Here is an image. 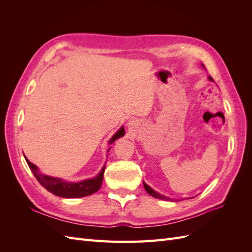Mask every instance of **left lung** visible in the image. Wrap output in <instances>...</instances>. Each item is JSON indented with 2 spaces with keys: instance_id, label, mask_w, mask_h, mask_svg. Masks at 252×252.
<instances>
[{
  "instance_id": "1",
  "label": "left lung",
  "mask_w": 252,
  "mask_h": 252,
  "mask_svg": "<svg viewBox=\"0 0 252 252\" xmlns=\"http://www.w3.org/2000/svg\"><path fill=\"white\" fill-rule=\"evenodd\" d=\"M209 80L210 81H213V79L211 78V77H209ZM144 183V182H143ZM144 187H145V189H146V191L150 194V195H152L154 197H157V199H159V200H165V201H168V200H170L169 197H167V196H165V195H162V194H159V193H158L157 191H155L154 189L152 188H150L146 183H144Z\"/></svg>"
}]
</instances>
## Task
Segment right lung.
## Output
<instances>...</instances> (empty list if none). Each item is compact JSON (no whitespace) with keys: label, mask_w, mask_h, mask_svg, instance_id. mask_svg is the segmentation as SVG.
<instances>
[{"label":"right lung","mask_w":252,"mask_h":252,"mask_svg":"<svg viewBox=\"0 0 252 252\" xmlns=\"http://www.w3.org/2000/svg\"><path fill=\"white\" fill-rule=\"evenodd\" d=\"M124 134H125V130L124 128L122 127L120 130L112 136L109 143L112 144L117 139L121 138V136H123ZM109 150L110 148L108 149V151ZM26 162L29 166L30 170L32 171L35 179L39 181L40 184L45 189L48 190L49 192L61 197H69V199H72V197H82V196H87V195L93 194L101 188L103 178H104L105 167H103L101 172L94 179L85 180L79 183L65 182L58 178H51V177H48V175L42 174L34 164L30 163L27 158H26Z\"/></svg>","instance_id":"1"}]
</instances>
